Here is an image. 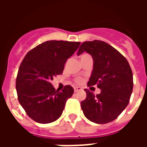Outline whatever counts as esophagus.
Returning <instances> with one entry per match:
<instances>
[{"instance_id": "obj_1", "label": "esophagus", "mask_w": 147, "mask_h": 147, "mask_svg": "<svg viewBox=\"0 0 147 147\" xmlns=\"http://www.w3.org/2000/svg\"><path fill=\"white\" fill-rule=\"evenodd\" d=\"M83 88L82 87H80V86H75L74 87V90H75V92H77V91H80V90H82Z\"/></svg>"}]
</instances>
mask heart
<instances>
[{
    "label": "heart",
    "mask_w": 147,
    "mask_h": 147,
    "mask_svg": "<svg viewBox=\"0 0 147 147\" xmlns=\"http://www.w3.org/2000/svg\"><path fill=\"white\" fill-rule=\"evenodd\" d=\"M81 81H82V80H81L80 78H78V79L76 80L77 83H81Z\"/></svg>",
    "instance_id": "1"
}]
</instances>
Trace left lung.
I'll list each match as a JSON object with an SVG mask.
<instances>
[{
    "label": "left lung",
    "instance_id": "obj_1",
    "mask_svg": "<svg viewBox=\"0 0 147 147\" xmlns=\"http://www.w3.org/2000/svg\"><path fill=\"white\" fill-rule=\"evenodd\" d=\"M86 52L92 56L94 66L87 86L97 85L101 93L94 95L85 89L81 102L84 116L94 123H109L129 103L133 90V75L126 58L112 45L99 40L84 42L77 55Z\"/></svg>",
    "mask_w": 147,
    "mask_h": 147
}]
</instances>
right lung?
I'll return each instance as SVG.
<instances>
[{
    "mask_svg": "<svg viewBox=\"0 0 147 147\" xmlns=\"http://www.w3.org/2000/svg\"><path fill=\"white\" fill-rule=\"evenodd\" d=\"M80 45L78 42L47 41L37 45L24 58L16 87L20 105L34 121L49 123L61 116L74 89L67 85L59 92L50 82L53 77L63 73L67 58Z\"/></svg>",
    "mask_w": 147,
    "mask_h": 147,
    "instance_id": "add662e5",
    "label": "right lung"
}]
</instances>
